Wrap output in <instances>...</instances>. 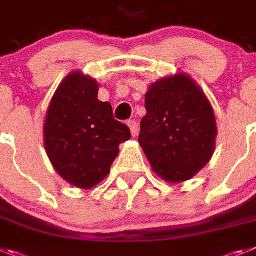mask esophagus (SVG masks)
<instances>
[{
	"mask_svg": "<svg viewBox=\"0 0 256 256\" xmlns=\"http://www.w3.org/2000/svg\"><path fill=\"white\" fill-rule=\"evenodd\" d=\"M126 124H128V126L130 128V133H132V136H137L140 132V126H138V123H137L136 120H128V122H126Z\"/></svg>",
	"mask_w": 256,
	"mask_h": 256,
	"instance_id": "esophagus-1",
	"label": "esophagus"
}]
</instances>
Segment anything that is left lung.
<instances>
[{
    "label": "left lung",
    "instance_id": "obj_1",
    "mask_svg": "<svg viewBox=\"0 0 256 256\" xmlns=\"http://www.w3.org/2000/svg\"><path fill=\"white\" fill-rule=\"evenodd\" d=\"M140 145L155 174L170 182L192 178L215 149V115L204 93L182 74L162 78L145 97Z\"/></svg>",
    "mask_w": 256,
    "mask_h": 256
}]
</instances>
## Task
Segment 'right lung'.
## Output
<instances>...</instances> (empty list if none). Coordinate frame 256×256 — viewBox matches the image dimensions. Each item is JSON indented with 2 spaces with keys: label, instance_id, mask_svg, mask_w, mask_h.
Wrapping results in <instances>:
<instances>
[{
  "label": "right lung",
  "instance_id": "right-lung-1",
  "mask_svg": "<svg viewBox=\"0 0 256 256\" xmlns=\"http://www.w3.org/2000/svg\"><path fill=\"white\" fill-rule=\"evenodd\" d=\"M97 96L93 78L72 72L50 102L44 126L52 164L66 181L82 189L106 178L119 145L130 138V128L118 122L111 104L98 101Z\"/></svg>",
  "mask_w": 256,
  "mask_h": 256
}]
</instances>
